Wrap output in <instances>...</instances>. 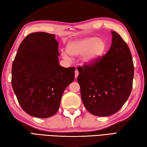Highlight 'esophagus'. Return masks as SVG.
<instances>
[{
	"mask_svg": "<svg viewBox=\"0 0 147 147\" xmlns=\"http://www.w3.org/2000/svg\"><path fill=\"white\" fill-rule=\"evenodd\" d=\"M78 76H79V71H78L77 70H76V71H75V77H76V79H77Z\"/></svg>",
	"mask_w": 147,
	"mask_h": 147,
	"instance_id": "34e87169",
	"label": "esophagus"
}]
</instances>
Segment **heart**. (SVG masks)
<instances>
[{
  "instance_id": "obj_1",
  "label": "heart",
  "mask_w": 147,
  "mask_h": 147,
  "mask_svg": "<svg viewBox=\"0 0 147 147\" xmlns=\"http://www.w3.org/2000/svg\"><path fill=\"white\" fill-rule=\"evenodd\" d=\"M107 48L106 41L96 36L84 37L70 41L67 45L66 50L71 56L83 55L84 63L87 65H94L101 60ZM67 53H63V58L69 60Z\"/></svg>"
}]
</instances>
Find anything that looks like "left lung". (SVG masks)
Listing matches in <instances>:
<instances>
[{"label":"left lung","mask_w":147,"mask_h":147,"mask_svg":"<svg viewBox=\"0 0 147 147\" xmlns=\"http://www.w3.org/2000/svg\"><path fill=\"white\" fill-rule=\"evenodd\" d=\"M111 33V47L101 60L78 67L82 103L89 112L99 117L118 112L133 87L134 65L129 48L117 33Z\"/></svg>","instance_id":"1"}]
</instances>
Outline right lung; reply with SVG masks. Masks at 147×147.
Instances as JSON below:
<instances>
[{"label":"right lung","instance_id":"right-lung-1","mask_svg":"<svg viewBox=\"0 0 147 147\" xmlns=\"http://www.w3.org/2000/svg\"><path fill=\"white\" fill-rule=\"evenodd\" d=\"M55 34L35 32L21 43L12 66L11 83L22 109L47 118L58 112L62 94L75 78L74 67L59 64Z\"/></svg>","mask_w":147,"mask_h":147}]
</instances>
